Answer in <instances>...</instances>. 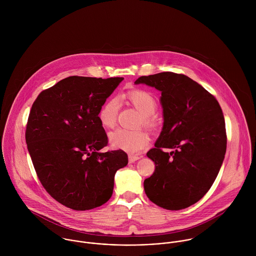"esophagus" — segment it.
I'll return each instance as SVG.
<instances>
[{"label":"esophagus","mask_w":256,"mask_h":256,"mask_svg":"<svg viewBox=\"0 0 256 256\" xmlns=\"http://www.w3.org/2000/svg\"><path fill=\"white\" fill-rule=\"evenodd\" d=\"M141 158H142V156H136V154H129V156H128L130 164H132V162H134L140 160Z\"/></svg>","instance_id":"obj_1"}]
</instances>
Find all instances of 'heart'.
I'll list each match as a JSON object with an SVG mask.
<instances>
[{
	"label": "heart",
	"instance_id": "1",
	"mask_svg": "<svg viewBox=\"0 0 256 256\" xmlns=\"http://www.w3.org/2000/svg\"><path fill=\"white\" fill-rule=\"evenodd\" d=\"M127 100L136 110L141 112L140 123L146 127H154L156 123L154 113L156 112L158 104L154 94L146 90L135 88L127 92L124 94ZM119 112V102L117 98H110L100 110L98 119L100 124L111 129L117 122ZM150 142V138L144 130H127L119 128L110 134V143L115 148L123 150L128 152H139L144 150Z\"/></svg>",
	"mask_w": 256,
	"mask_h": 256
}]
</instances>
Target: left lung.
I'll list each match as a JSON object with an SVG mask.
<instances>
[{"instance_id":"left-lung-1","label":"left lung","mask_w":256,"mask_h":256,"mask_svg":"<svg viewBox=\"0 0 256 256\" xmlns=\"http://www.w3.org/2000/svg\"><path fill=\"white\" fill-rule=\"evenodd\" d=\"M135 84L158 90L164 112L160 135L146 152L156 164L144 182L146 196L166 210L187 208L211 188L224 158L226 134L219 102L182 74L142 76Z\"/></svg>"}]
</instances>
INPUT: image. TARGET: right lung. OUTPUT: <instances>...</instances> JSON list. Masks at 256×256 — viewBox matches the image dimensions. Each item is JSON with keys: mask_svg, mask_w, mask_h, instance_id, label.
Here are the masks:
<instances>
[{"mask_svg": "<svg viewBox=\"0 0 256 256\" xmlns=\"http://www.w3.org/2000/svg\"><path fill=\"white\" fill-rule=\"evenodd\" d=\"M123 78L72 76L39 94L30 112L26 141L37 176L56 201L76 211L106 203L115 172L128 164L108 146L98 113Z\"/></svg>", "mask_w": 256, "mask_h": 256, "instance_id": "1", "label": "right lung"}]
</instances>
